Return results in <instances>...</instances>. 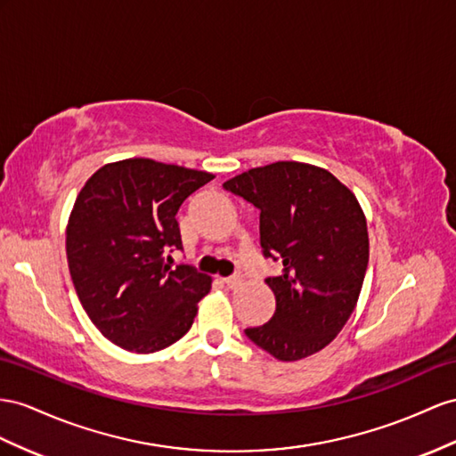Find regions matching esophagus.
<instances>
[{
  "label": "esophagus",
  "mask_w": 456,
  "mask_h": 456,
  "mask_svg": "<svg viewBox=\"0 0 456 456\" xmlns=\"http://www.w3.org/2000/svg\"><path fill=\"white\" fill-rule=\"evenodd\" d=\"M224 283H225V285H227L229 289H235V287L242 285V275H240V273H235V275H231V277L224 279Z\"/></svg>",
  "instance_id": "1"
}]
</instances>
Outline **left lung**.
Instances as JSON below:
<instances>
[{"instance_id":"obj_1","label":"left lung","mask_w":456,"mask_h":456,"mask_svg":"<svg viewBox=\"0 0 456 456\" xmlns=\"http://www.w3.org/2000/svg\"><path fill=\"white\" fill-rule=\"evenodd\" d=\"M260 209L265 258L283 273L265 279L275 314L247 337L281 362L320 353L345 328L364 283L370 240L354 192L310 163L275 161L224 183Z\"/></svg>"}]
</instances>
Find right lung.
I'll return each instance as SVG.
<instances>
[{"instance_id":"obj_1","label":"right lung","mask_w":456,"mask_h":456,"mask_svg":"<svg viewBox=\"0 0 456 456\" xmlns=\"http://www.w3.org/2000/svg\"><path fill=\"white\" fill-rule=\"evenodd\" d=\"M214 179L148 158L106 163L80 189L65 231L69 272L80 305L113 345L156 353L191 330L212 277L171 267L181 231L175 216Z\"/></svg>"}]
</instances>
